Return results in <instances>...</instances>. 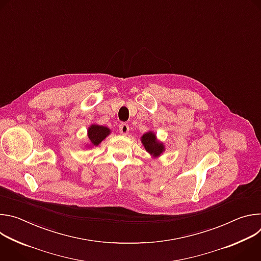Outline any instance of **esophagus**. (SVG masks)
Returning <instances> with one entry per match:
<instances>
[{"mask_svg":"<svg viewBox=\"0 0 261 261\" xmlns=\"http://www.w3.org/2000/svg\"><path fill=\"white\" fill-rule=\"evenodd\" d=\"M119 131H120L123 135H126V134L129 132V126H128V124L122 123V124L119 126Z\"/></svg>","mask_w":261,"mask_h":261,"instance_id":"34e87169","label":"esophagus"}]
</instances>
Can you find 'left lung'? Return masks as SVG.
Instances as JSON below:
<instances>
[{"instance_id": "obj_1", "label": "left lung", "mask_w": 261, "mask_h": 261, "mask_svg": "<svg viewBox=\"0 0 261 261\" xmlns=\"http://www.w3.org/2000/svg\"><path fill=\"white\" fill-rule=\"evenodd\" d=\"M141 141L145 147V150L147 151V153H150L153 156H159L164 151L163 144L157 141L156 135L153 132L145 133L141 137Z\"/></svg>"}]
</instances>
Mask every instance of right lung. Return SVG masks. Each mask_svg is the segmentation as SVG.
<instances>
[{"instance_id":"right-lung-1","label":"right lung","mask_w":261,"mask_h":261,"mask_svg":"<svg viewBox=\"0 0 261 261\" xmlns=\"http://www.w3.org/2000/svg\"><path fill=\"white\" fill-rule=\"evenodd\" d=\"M109 132L110 130L106 127L99 126V125H92L88 131L90 142L93 145H98L109 134Z\"/></svg>"}]
</instances>
